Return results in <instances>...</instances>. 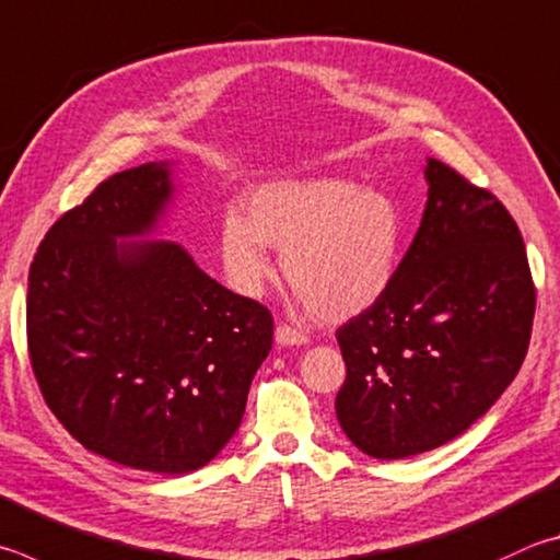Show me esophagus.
I'll return each instance as SVG.
<instances>
[{
  "mask_svg": "<svg viewBox=\"0 0 560 560\" xmlns=\"http://www.w3.org/2000/svg\"><path fill=\"white\" fill-rule=\"evenodd\" d=\"M273 340H277V345H281V348H293V345H306L308 342L306 335H303L296 328H289V325H279L277 332H273Z\"/></svg>",
  "mask_w": 560,
  "mask_h": 560,
  "instance_id": "34e87169",
  "label": "esophagus"
}]
</instances>
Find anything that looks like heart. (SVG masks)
<instances>
[{
    "label": "heart",
    "instance_id": "1",
    "mask_svg": "<svg viewBox=\"0 0 560 560\" xmlns=\"http://www.w3.org/2000/svg\"><path fill=\"white\" fill-rule=\"evenodd\" d=\"M249 218L228 210L220 257L230 287L257 299L273 273L269 247L315 318L338 323L389 291L404 240L396 200L342 176L267 180L249 192Z\"/></svg>",
    "mask_w": 560,
    "mask_h": 560
}]
</instances>
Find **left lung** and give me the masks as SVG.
Wrapping results in <instances>:
<instances>
[{
    "mask_svg": "<svg viewBox=\"0 0 560 560\" xmlns=\"http://www.w3.org/2000/svg\"><path fill=\"white\" fill-rule=\"evenodd\" d=\"M421 228L389 291L338 330L340 429L362 453L439 448L490 411L520 372L536 291L522 232L492 192L425 159Z\"/></svg>",
    "mask_w": 560,
    "mask_h": 560,
    "instance_id": "obj_1",
    "label": "left lung"
}]
</instances>
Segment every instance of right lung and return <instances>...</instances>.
<instances>
[{
  "instance_id": "obj_1",
  "label": "right lung",
  "mask_w": 560,
  "mask_h": 560,
  "mask_svg": "<svg viewBox=\"0 0 560 560\" xmlns=\"http://www.w3.org/2000/svg\"><path fill=\"white\" fill-rule=\"evenodd\" d=\"M174 166L115 174L48 230L26 332L40 394L75 441L135 470L186 475L240 429L273 320L178 242L147 240L176 198Z\"/></svg>"
}]
</instances>
